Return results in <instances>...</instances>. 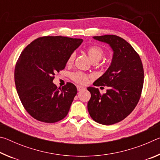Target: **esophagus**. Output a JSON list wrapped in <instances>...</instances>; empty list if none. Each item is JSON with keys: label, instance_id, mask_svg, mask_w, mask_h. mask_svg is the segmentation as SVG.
I'll return each instance as SVG.
<instances>
[{"label": "esophagus", "instance_id": "obj_1", "mask_svg": "<svg viewBox=\"0 0 160 160\" xmlns=\"http://www.w3.org/2000/svg\"><path fill=\"white\" fill-rule=\"evenodd\" d=\"M77 89H78V91H79V92H80V91H82V90H85V88H84V87H82V86H77Z\"/></svg>", "mask_w": 160, "mask_h": 160}]
</instances>
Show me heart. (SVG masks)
<instances>
[{"label": "heart", "instance_id": "b5f03b06", "mask_svg": "<svg viewBox=\"0 0 160 160\" xmlns=\"http://www.w3.org/2000/svg\"><path fill=\"white\" fill-rule=\"evenodd\" d=\"M87 52H88L89 57L93 63L99 62L104 55V50L99 46H92V47H90L87 49ZM75 57H76V53L73 51V52L70 54L68 58L67 64L72 65L74 61L75 60ZM70 78L74 82L78 84L87 85L89 82L90 79L92 78V75L85 73L83 72L77 71L71 73Z\"/></svg>", "mask_w": 160, "mask_h": 160}]
</instances>
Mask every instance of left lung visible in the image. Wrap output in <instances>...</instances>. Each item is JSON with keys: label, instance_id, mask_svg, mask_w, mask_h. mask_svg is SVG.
Returning a JSON list of instances; mask_svg holds the SVG:
<instances>
[{"label": "left lung", "instance_id": "obj_1", "mask_svg": "<svg viewBox=\"0 0 160 160\" xmlns=\"http://www.w3.org/2000/svg\"><path fill=\"white\" fill-rule=\"evenodd\" d=\"M94 39L109 44L113 51L111 66L93 85L107 86L105 94L88 88L91 98L88 109L91 118L103 125H112L126 118L137 106L144 82V70L139 54L123 38L103 35Z\"/></svg>", "mask_w": 160, "mask_h": 160}]
</instances>
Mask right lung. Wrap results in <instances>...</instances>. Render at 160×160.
I'll use <instances>...</instances> for the list:
<instances>
[{
  "label": "right lung",
  "instance_id": "1",
  "mask_svg": "<svg viewBox=\"0 0 160 160\" xmlns=\"http://www.w3.org/2000/svg\"><path fill=\"white\" fill-rule=\"evenodd\" d=\"M82 41L68 37H41L21 53L15 68L16 90L24 108L36 120L52 123L67 116L77 88L71 82L57 88L53 80Z\"/></svg>",
  "mask_w": 160,
  "mask_h": 160
}]
</instances>
